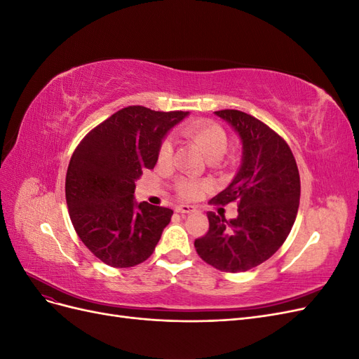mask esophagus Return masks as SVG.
Here are the masks:
<instances>
[{
	"label": "esophagus",
	"mask_w": 359,
	"mask_h": 359,
	"mask_svg": "<svg viewBox=\"0 0 359 359\" xmlns=\"http://www.w3.org/2000/svg\"><path fill=\"white\" fill-rule=\"evenodd\" d=\"M175 211L181 212V214H190V212L196 211V208H194V206H191V205H177Z\"/></svg>",
	"instance_id": "1"
}]
</instances>
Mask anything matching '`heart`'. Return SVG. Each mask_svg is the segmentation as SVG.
<instances>
[{"label": "heart", "mask_w": 359, "mask_h": 359, "mask_svg": "<svg viewBox=\"0 0 359 359\" xmlns=\"http://www.w3.org/2000/svg\"><path fill=\"white\" fill-rule=\"evenodd\" d=\"M182 133L196 140L199 145L203 147V149L211 157V163L214 166H220L224 163V153L227 149V135L224 128L210 119H203V121H196L182 128ZM173 154V142L170 139H165L158 147L157 160L161 165H165ZM175 190L181 199L193 201L202 196L203 191L206 190V184L203 181L182 177L177 181Z\"/></svg>", "instance_id": "obj_1"}]
</instances>
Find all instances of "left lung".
Masks as SVG:
<instances>
[{"label": "left lung", "instance_id": "8db88e82", "mask_svg": "<svg viewBox=\"0 0 359 359\" xmlns=\"http://www.w3.org/2000/svg\"><path fill=\"white\" fill-rule=\"evenodd\" d=\"M243 140V163L233 181L211 199L238 203L236 219L208 212L210 229L194 241L206 264L223 273H244L283 245L297 219L301 181L286 140L257 118L235 109L215 112Z\"/></svg>", "mask_w": 359, "mask_h": 359}]
</instances>
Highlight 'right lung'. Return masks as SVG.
<instances>
[{
	"mask_svg": "<svg viewBox=\"0 0 359 359\" xmlns=\"http://www.w3.org/2000/svg\"><path fill=\"white\" fill-rule=\"evenodd\" d=\"M186 115L127 106L94 127L73 151L66 175L70 220L81 241L106 265L145 262L169 224L172 210L135 202V181L154 169L163 136Z\"/></svg>",
	"mask_w": 359,
	"mask_h": 359,
	"instance_id": "right-lung-1",
	"label": "right lung"
}]
</instances>
